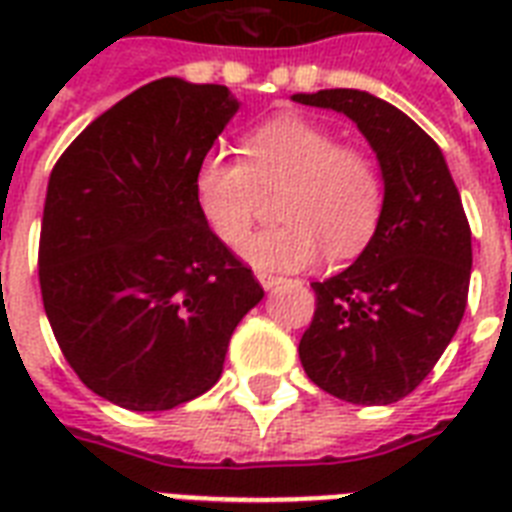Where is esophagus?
<instances>
[{"label":"esophagus","instance_id":"34e87169","mask_svg":"<svg viewBox=\"0 0 512 512\" xmlns=\"http://www.w3.org/2000/svg\"><path fill=\"white\" fill-rule=\"evenodd\" d=\"M257 279H260V284H263L265 289H273L276 284L284 281V276H276V273H268V271H257Z\"/></svg>","mask_w":512,"mask_h":512}]
</instances>
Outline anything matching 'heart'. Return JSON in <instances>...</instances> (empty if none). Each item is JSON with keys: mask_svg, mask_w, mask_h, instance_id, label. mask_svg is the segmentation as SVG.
Here are the masks:
<instances>
[{"mask_svg": "<svg viewBox=\"0 0 512 512\" xmlns=\"http://www.w3.org/2000/svg\"><path fill=\"white\" fill-rule=\"evenodd\" d=\"M276 201L279 225L244 244L257 268L292 271L329 257L348 260L369 244L385 204V183L358 148L297 116H281L244 140V159L209 154L196 172V196L223 244L236 247L252 231L263 196Z\"/></svg>", "mask_w": 512, "mask_h": 512, "instance_id": "heart-1", "label": "heart"}]
</instances>
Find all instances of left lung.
<instances>
[{
	"instance_id": "obj_1",
	"label": "left lung",
	"mask_w": 512,
	"mask_h": 512,
	"mask_svg": "<svg viewBox=\"0 0 512 512\" xmlns=\"http://www.w3.org/2000/svg\"><path fill=\"white\" fill-rule=\"evenodd\" d=\"M292 98L353 119L385 180L372 241L350 268L311 284L300 361L329 396L393 404L433 372L468 305L473 247L460 191L436 140L396 106L361 90Z\"/></svg>"
}]
</instances>
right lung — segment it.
Returning a JSON list of instances; mask_svg holds the SVG:
<instances>
[{
  "mask_svg": "<svg viewBox=\"0 0 512 512\" xmlns=\"http://www.w3.org/2000/svg\"><path fill=\"white\" fill-rule=\"evenodd\" d=\"M223 84L164 76L100 114L52 167L44 313L100 398L167 412L207 393L263 287L199 207L196 172L236 114Z\"/></svg>",
  "mask_w": 512,
  "mask_h": 512,
  "instance_id": "add662e5",
  "label": "right lung"
}]
</instances>
